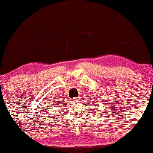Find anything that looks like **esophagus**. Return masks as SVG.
Segmentation results:
<instances>
[{"mask_svg": "<svg viewBox=\"0 0 153 153\" xmlns=\"http://www.w3.org/2000/svg\"><path fill=\"white\" fill-rule=\"evenodd\" d=\"M78 100H79V98H74V99H73V100H72L73 102H79Z\"/></svg>", "mask_w": 153, "mask_h": 153, "instance_id": "obj_1", "label": "esophagus"}]
</instances>
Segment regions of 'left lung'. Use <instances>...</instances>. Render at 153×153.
<instances>
[{
    "instance_id": "left-lung-1",
    "label": "left lung",
    "mask_w": 153,
    "mask_h": 153,
    "mask_svg": "<svg viewBox=\"0 0 153 153\" xmlns=\"http://www.w3.org/2000/svg\"><path fill=\"white\" fill-rule=\"evenodd\" d=\"M96 108H97V107H96Z\"/></svg>"
}]
</instances>
